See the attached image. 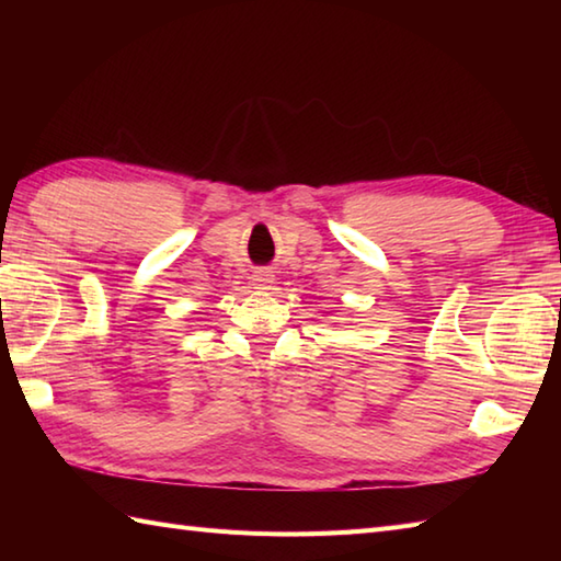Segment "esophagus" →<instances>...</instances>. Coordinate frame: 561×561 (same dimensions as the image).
I'll list each match as a JSON object with an SVG mask.
<instances>
[{"instance_id": "1", "label": "esophagus", "mask_w": 561, "mask_h": 561, "mask_svg": "<svg viewBox=\"0 0 561 561\" xmlns=\"http://www.w3.org/2000/svg\"><path fill=\"white\" fill-rule=\"evenodd\" d=\"M274 284V274L270 270H257L253 274V287L260 289V291H267Z\"/></svg>"}]
</instances>
